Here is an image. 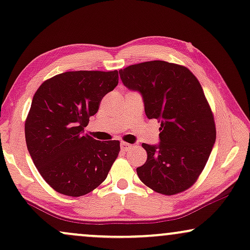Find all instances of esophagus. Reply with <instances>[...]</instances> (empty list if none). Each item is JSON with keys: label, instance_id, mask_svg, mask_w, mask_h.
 I'll list each match as a JSON object with an SVG mask.
<instances>
[{"label": "esophagus", "instance_id": "obj_1", "mask_svg": "<svg viewBox=\"0 0 250 250\" xmlns=\"http://www.w3.org/2000/svg\"><path fill=\"white\" fill-rule=\"evenodd\" d=\"M120 148H121L122 151H127L128 149L131 148V144H129L127 142H121L120 143Z\"/></svg>", "mask_w": 250, "mask_h": 250}]
</instances>
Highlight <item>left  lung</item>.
I'll use <instances>...</instances> for the list:
<instances>
[{
    "label": "left lung",
    "mask_w": 250,
    "mask_h": 250,
    "mask_svg": "<svg viewBox=\"0 0 250 250\" xmlns=\"http://www.w3.org/2000/svg\"><path fill=\"white\" fill-rule=\"evenodd\" d=\"M123 85L142 95L148 119H157L159 142L143 143L148 158L138 178L172 195L193 185L215 143V125L201 85L184 66L154 60L119 71Z\"/></svg>",
    "instance_id": "8db88e82"
}]
</instances>
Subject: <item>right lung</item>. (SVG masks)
Here are the masks:
<instances>
[{"instance_id":"obj_1","label":"right lung","mask_w":250,"mask_h":250,"mask_svg":"<svg viewBox=\"0 0 250 250\" xmlns=\"http://www.w3.org/2000/svg\"><path fill=\"white\" fill-rule=\"evenodd\" d=\"M117 83V71H73L44 81L35 93L26 146L41 176L59 193L80 197L107 178L120 142L96 141L83 129Z\"/></svg>"}]
</instances>
